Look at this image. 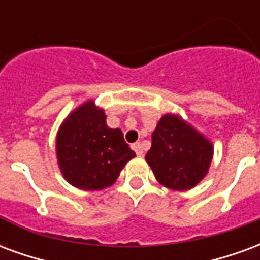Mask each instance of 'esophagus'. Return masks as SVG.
<instances>
[{"label": "esophagus", "instance_id": "obj_1", "mask_svg": "<svg viewBox=\"0 0 260 260\" xmlns=\"http://www.w3.org/2000/svg\"><path fill=\"white\" fill-rule=\"evenodd\" d=\"M132 149L135 150V153L138 156H142V154H143V147H142V143H139V142L134 143V145H132Z\"/></svg>", "mask_w": 260, "mask_h": 260}]
</instances>
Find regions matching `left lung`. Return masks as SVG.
<instances>
[{"label":"left lung","instance_id":"left-lung-1","mask_svg":"<svg viewBox=\"0 0 260 260\" xmlns=\"http://www.w3.org/2000/svg\"><path fill=\"white\" fill-rule=\"evenodd\" d=\"M213 143L178 114H164L146 154L156 180L173 191H188L209 173Z\"/></svg>","mask_w":260,"mask_h":260}]
</instances>
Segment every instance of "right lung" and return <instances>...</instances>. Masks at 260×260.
Segmentation results:
<instances>
[{
  "label": "right lung",
  "instance_id": "add662e5",
  "mask_svg": "<svg viewBox=\"0 0 260 260\" xmlns=\"http://www.w3.org/2000/svg\"><path fill=\"white\" fill-rule=\"evenodd\" d=\"M104 110L87 100L69 113L55 138L62 177L75 188L102 191L111 186L121 170L136 156L122 131L110 128Z\"/></svg>",
  "mask_w": 260,
  "mask_h": 260
}]
</instances>
